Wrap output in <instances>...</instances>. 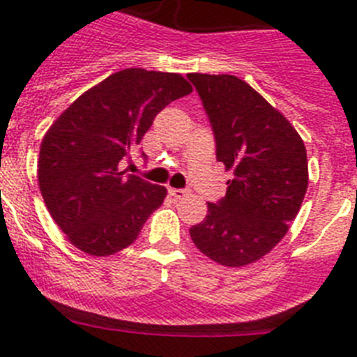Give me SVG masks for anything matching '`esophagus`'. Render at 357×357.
<instances>
[{
    "label": "esophagus",
    "instance_id": "34e87169",
    "mask_svg": "<svg viewBox=\"0 0 357 357\" xmlns=\"http://www.w3.org/2000/svg\"><path fill=\"white\" fill-rule=\"evenodd\" d=\"M168 191H169V195H172V197L178 198V200H182V198H185V197H188V195H189V191H188V189H176V188H169Z\"/></svg>",
    "mask_w": 357,
    "mask_h": 357
}]
</instances>
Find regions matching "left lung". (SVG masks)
<instances>
[{
  "label": "left lung",
  "mask_w": 357,
  "mask_h": 357,
  "mask_svg": "<svg viewBox=\"0 0 357 357\" xmlns=\"http://www.w3.org/2000/svg\"><path fill=\"white\" fill-rule=\"evenodd\" d=\"M234 178L206 220L189 229L202 254L223 266L255 263L284 238L307 191V153L291 123L245 80L189 73Z\"/></svg>",
  "instance_id": "obj_1"
}]
</instances>
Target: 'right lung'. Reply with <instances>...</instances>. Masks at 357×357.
Instances as JSON below:
<instances>
[{"label":"right lung","instance_id":"obj_1","mask_svg":"<svg viewBox=\"0 0 357 357\" xmlns=\"http://www.w3.org/2000/svg\"><path fill=\"white\" fill-rule=\"evenodd\" d=\"M191 91L176 73L123 69L50 127L40 144L39 188L71 245L102 257L135 241L168 191L121 172V162L130 160L160 110Z\"/></svg>","mask_w":357,"mask_h":357}]
</instances>
